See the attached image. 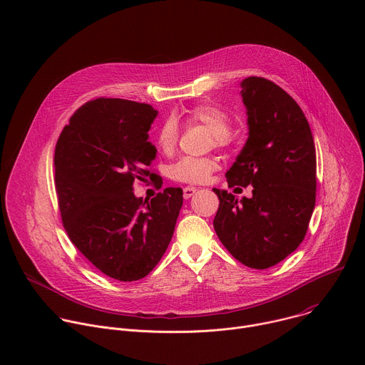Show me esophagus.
Returning <instances> with one entry per match:
<instances>
[{
  "label": "esophagus",
  "instance_id": "esophagus-1",
  "mask_svg": "<svg viewBox=\"0 0 365 365\" xmlns=\"http://www.w3.org/2000/svg\"><path fill=\"white\" fill-rule=\"evenodd\" d=\"M195 192H196V187H193V186H186V187H183V197H185V199H189V197L193 196Z\"/></svg>",
  "mask_w": 365,
  "mask_h": 365
}]
</instances>
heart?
Here are the masks:
<instances>
[{
  "instance_id": "b5f03b06",
  "label": "heart",
  "mask_w": 365,
  "mask_h": 365,
  "mask_svg": "<svg viewBox=\"0 0 365 365\" xmlns=\"http://www.w3.org/2000/svg\"><path fill=\"white\" fill-rule=\"evenodd\" d=\"M187 125L200 124L211 131L212 143L225 147L232 141L230 115L212 103H197L183 114ZM158 148L170 154L178 144V128L173 121H165L155 134ZM218 169V162L211 158H182L170 168V178L182 183H203Z\"/></svg>"
}]
</instances>
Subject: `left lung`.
<instances>
[{
	"label": "left lung",
	"mask_w": 365,
	"mask_h": 365,
	"mask_svg": "<svg viewBox=\"0 0 365 365\" xmlns=\"http://www.w3.org/2000/svg\"><path fill=\"white\" fill-rule=\"evenodd\" d=\"M241 88L250 131L225 176L228 187L251 185L252 196L238 200L214 187V228L240 263L264 270L306 235L317 200V151L302 108L286 91L258 76L245 78Z\"/></svg>",
	"instance_id": "obj_1"
}]
</instances>
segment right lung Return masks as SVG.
Here are the masks:
<instances>
[{
    "label": "right lung",
    "instance_id": "1",
    "mask_svg": "<svg viewBox=\"0 0 365 365\" xmlns=\"http://www.w3.org/2000/svg\"><path fill=\"white\" fill-rule=\"evenodd\" d=\"M158 111L120 98L86 102L62 130L55 148V185L72 244L106 276L145 277L160 262L183 203L180 187L135 197L134 183L158 176L147 141ZM162 187V178H155Z\"/></svg>",
    "mask_w": 365,
    "mask_h": 365
}]
</instances>
